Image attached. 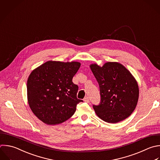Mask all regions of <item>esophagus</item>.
Wrapping results in <instances>:
<instances>
[{
  "label": "esophagus",
  "mask_w": 160,
  "mask_h": 160,
  "mask_svg": "<svg viewBox=\"0 0 160 160\" xmlns=\"http://www.w3.org/2000/svg\"><path fill=\"white\" fill-rule=\"evenodd\" d=\"M84 102H86L88 103L89 102V97H86L84 99Z\"/></svg>",
  "instance_id": "34e87169"
}]
</instances>
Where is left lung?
<instances>
[{
  "label": "left lung",
  "mask_w": 160,
  "mask_h": 160,
  "mask_svg": "<svg viewBox=\"0 0 160 160\" xmlns=\"http://www.w3.org/2000/svg\"><path fill=\"white\" fill-rule=\"evenodd\" d=\"M90 68L99 86L101 102L93 105L97 116L109 123H117L129 117L138 103L139 88L135 78L121 64H96Z\"/></svg>",
  "instance_id": "1"
}]
</instances>
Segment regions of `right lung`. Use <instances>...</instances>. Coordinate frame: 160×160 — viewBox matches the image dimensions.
<instances>
[{"instance_id": "right-lung-1", "label": "right lung", "mask_w": 160, "mask_h": 160, "mask_svg": "<svg viewBox=\"0 0 160 160\" xmlns=\"http://www.w3.org/2000/svg\"><path fill=\"white\" fill-rule=\"evenodd\" d=\"M81 63L48 61L32 71L28 79V100L33 113L43 122L55 125L69 119L77 104L78 86L72 78Z\"/></svg>"}]
</instances>
